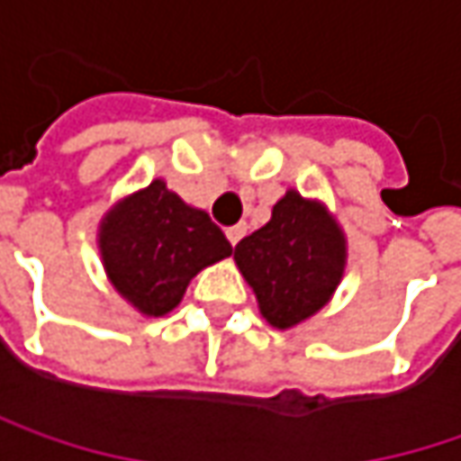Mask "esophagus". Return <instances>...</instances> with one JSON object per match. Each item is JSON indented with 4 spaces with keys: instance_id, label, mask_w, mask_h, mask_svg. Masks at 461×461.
<instances>
[{
    "instance_id": "34e87169",
    "label": "esophagus",
    "mask_w": 461,
    "mask_h": 461,
    "mask_svg": "<svg viewBox=\"0 0 461 461\" xmlns=\"http://www.w3.org/2000/svg\"><path fill=\"white\" fill-rule=\"evenodd\" d=\"M245 234H248V224H237V227H230V230H227V240H230L231 245H237Z\"/></svg>"
}]
</instances>
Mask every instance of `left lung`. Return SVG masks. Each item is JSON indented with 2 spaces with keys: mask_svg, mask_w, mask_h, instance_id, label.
<instances>
[{
  "mask_svg": "<svg viewBox=\"0 0 461 461\" xmlns=\"http://www.w3.org/2000/svg\"><path fill=\"white\" fill-rule=\"evenodd\" d=\"M234 263L260 315L286 331L331 303L347 268V234L326 203L286 190L271 219L237 242Z\"/></svg>",
  "mask_w": 461,
  "mask_h": 461,
  "instance_id": "obj_1",
  "label": "left lung"
}]
</instances>
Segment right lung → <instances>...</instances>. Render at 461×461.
<instances>
[{
	"instance_id": "obj_1",
	"label": "right lung",
	"mask_w": 461,
	"mask_h": 461,
	"mask_svg": "<svg viewBox=\"0 0 461 461\" xmlns=\"http://www.w3.org/2000/svg\"><path fill=\"white\" fill-rule=\"evenodd\" d=\"M95 245L109 285L146 318L175 311L193 276L231 256L211 216L185 203L164 179L112 205L98 221Z\"/></svg>"
}]
</instances>
